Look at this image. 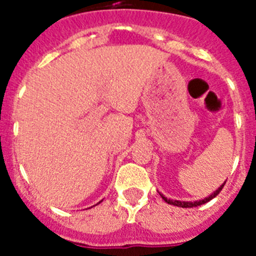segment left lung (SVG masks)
Listing matches in <instances>:
<instances>
[{"mask_svg":"<svg viewBox=\"0 0 256 256\" xmlns=\"http://www.w3.org/2000/svg\"><path fill=\"white\" fill-rule=\"evenodd\" d=\"M226 183V182H224ZM224 183L222 184L220 187H219L216 191H214L210 196H208V198H205L204 200H198V201H180V200H170V198H166L165 196H162V194H160V196L162 198V200L165 201V202H168V204L170 205H176V206H180V208H195V206H198V205H202V204H206L208 201H210L212 198H216V195H218L219 192L222 191V188H223V186H224Z\"/></svg>","mask_w":256,"mask_h":256,"instance_id":"8db88e82","label":"left lung"}]
</instances>
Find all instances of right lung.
I'll return each mask as SVG.
<instances>
[{
	"label": "right lung",
	"instance_id": "obj_1",
	"mask_svg": "<svg viewBox=\"0 0 256 256\" xmlns=\"http://www.w3.org/2000/svg\"><path fill=\"white\" fill-rule=\"evenodd\" d=\"M100 202H101V201H100Z\"/></svg>",
	"mask_w": 256,
	"mask_h": 256
}]
</instances>
